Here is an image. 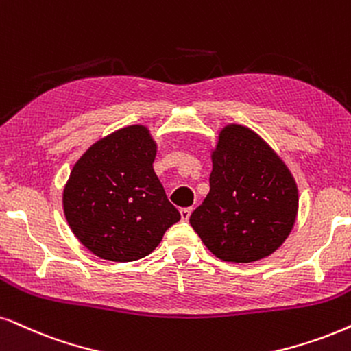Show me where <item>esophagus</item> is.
Segmentation results:
<instances>
[{
  "label": "esophagus",
  "instance_id": "34e87169",
  "mask_svg": "<svg viewBox=\"0 0 351 351\" xmlns=\"http://www.w3.org/2000/svg\"><path fill=\"white\" fill-rule=\"evenodd\" d=\"M191 212H193V207H183L180 210V214H181V220H189V217H191Z\"/></svg>",
  "mask_w": 351,
  "mask_h": 351
}]
</instances>
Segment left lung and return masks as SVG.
<instances>
[{
  "mask_svg": "<svg viewBox=\"0 0 351 351\" xmlns=\"http://www.w3.org/2000/svg\"><path fill=\"white\" fill-rule=\"evenodd\" d=\"M208 183L189 223L219 259L254 263L290 234L298 212L296 183L256 132L239 124L221 130Z\"/></svg>",
  "mask_w": 351,
  "mask_h": 351,
  "instance_id": "obj_1",
  "label": "left lung"
}]
</instances>
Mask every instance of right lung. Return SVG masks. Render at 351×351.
Here are the masks:
<instances>
[{
  "mask_svg": "<svg viewBox=\"0 0 351 351\" xmlns=\"http://www.w3.org/2000/svg\"><path fill=\"white\" fill-rule=\"evenodd\" d=\"M155 154L147 128L136 124L95 143L71 171L63 193L66 220L101 259H143L181 219L155 175Z\"/></svg>",
  "mask_w": 351,
  "mask_h": 351,
  "instance_id": "right-lung-1",
  "label": "right lung"
}]
</instances>
